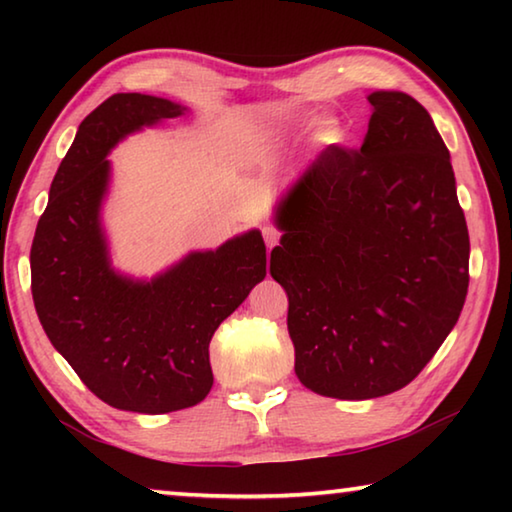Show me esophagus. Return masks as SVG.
Segmentation results:
<instances>
[{"label":"esophagus","mask_w":512,"mask_h":512,"mask_svg":"<svg viewBox=\"0 0 512 512\" xmlns=\"http://www.w3.org/2000/svg\"><path fill=\"white\" fill-rule=\"evenodd\" d=\"M262 235H264V241H266V248L268 250H271L273 246H277V241H280V232H277L273 225H264Z\"/></svg>","instance_id":"obj_1"}]
</instances>
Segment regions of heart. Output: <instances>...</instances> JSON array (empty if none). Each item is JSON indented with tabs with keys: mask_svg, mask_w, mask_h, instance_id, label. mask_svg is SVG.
I'll return each mask as SVG.
<instances>
[{
	"mask_svg": "<svg viewBox=\"0 0 512 512\" xmlns=\"http://www.w3.org/2000/svg\"><path fill=\"white\" fill-rule=\"evenodd\" d=\"M316 137H318V142L336 146L345 140V126L339 119H323L316 128Z\"/></svg>",
	"mask_w": 512,
	"mask_h": 512,
	"instance_id": "obj_1",
	"label": "heart"
}]
</instances>
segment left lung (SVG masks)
Instances as JSON below:
<instances>
[{"label": "left lung", "instance_id": "1", "mask_svg": "<svg viewBox=\"0 0 512 512\" xmlns=\"http://www.w3.org/2000/svg\"><path fill=\"white\" fill-rule=\"evenodd\" d=\"M361 149L329 146L275 212L271 275L289 296L296 375L372 400L420 375L470 284V235L449 151L404 92L368 94Z\"/></svg>", "mask_w": 512, "mask_h": 512}]
</instances>
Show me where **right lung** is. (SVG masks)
Masks as SVG:
<instances>
[{
  "instance_id": "obj_1",
  "label": "right lung",
  "mask_w": 512,
  "mask_h": 512,
  "mask_svg": "<svg viewBox=\"0 0 512 512\" xmlns=\"http://www.w3.org/2000/svg\"><path fill=\"white\" fill-rule=\"evenodd\" d=\"M187 108L149 94H112L81 121L60 162L31 246V293L42 329L90 391L133 413L203 402L214 384L210 341L266 277L262 232L198 250L151 282L110 266L99 212L106 155L128 133Z\"/></svg>"
}]
</instances>
